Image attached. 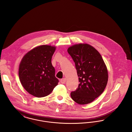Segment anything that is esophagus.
<instances>
[{"mask_svg":"<svg viewBox=\"0 0 132 132\" xmlns=\"http://www.w3.org/2000/svg\"><path fill=\"white\" fill-rule=\"evenodd\" d=\"M66 79L65 78H64L62 79H61L60 80V82L62 83V84H65L66 83Z\"/></svg>","mask_w":132,"mask_h":132,"instance_id":"obj_1","label":"esophagus"}]
</instances>
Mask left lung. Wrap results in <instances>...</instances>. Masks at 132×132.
Here are the masks:
<instances>
[{
	"label": "left lung",
	"instance_id": "1",
	"mask_svg": "<svg viewBox=\"0 0 132 132\" xmlns=\"http://www.w3.org/2000/svg\"><path fill=\"white\" fill-rule=\"evenodd\" d=\"M67 51L75 62L79 82L71 97L79 104H89L106 87L108 80L106 66L99 52L89 44H75L69 47Z\"/></svg>",
	"mask_w": 132,
	"mask_h": 132
}]
</instances>
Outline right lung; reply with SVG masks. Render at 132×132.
<instances>
[{
	"label": "right lung",
	"instance_id": "obj_1",
	"mask_svg": "<svg viewBox=\"0 0 132 132\" xmlns=\"http://www.w3.org/2000/svg\"><path fill=\"white\" fill-rule=\"evenodd\" d=\"M56 47L50 45L36 47L24 56L19 65V77L24 88L32 95L45 97L58 85L51 59Z\"/></svg>",
	"mask_w": 132,
	"mask_h": 132
}]
</instances>
